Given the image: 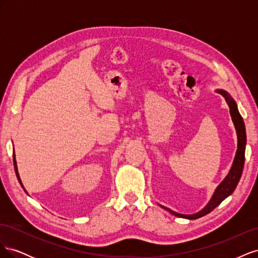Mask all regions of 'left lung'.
<instances>
[{
    "label": "left lung",
    "instance_id": "1",
    "mask_svg": "<svg viewBox=\"0 0 258 258\" xmlns=\"http://www.w3.org/2000/svg\"><path fill=\"white\" fill-rule=\"evenodd\" d=\"M218 93L225 98L226 102H227L229 108H230V115H231V119L233 121V124H235L236 130H237V136H238V150L236 153V157L235 160H233L232 167L229 171L228 175L225 177L224 181L218 185V187L216 188L213 197L211 198L209 204L206 206V208L202 209L200 212L195 213L191 215H185V214H179L174 212V211L170 210L168 208L162 207L163 209H166L167 211L171 214H173L177 217H183V218H187V220H197L199 217H202L207 215L208 213H210L211 211H213L221 202L227 198L229 195L232 194V191L236 189V187L240 181V177L242 174V170H243V166H244V153H245V144H246V134H245V126H244V121L242 119V117L238 111L237 107V103L235 102L229 93L225 90H216Z\"/></svg>",
    "mask_w": 258,
    "mask_h": 258
}]
</instances>
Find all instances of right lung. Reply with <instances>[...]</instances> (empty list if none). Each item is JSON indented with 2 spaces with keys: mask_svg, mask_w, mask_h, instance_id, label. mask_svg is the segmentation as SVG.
I'll return each instance as SVG.
<instances>
[{
  "mask_svg": "<svg viewBox=\"0 0 258 258\" xmlns=\"http://www.w3.org/2000/svg\"><path fill=\"white\" fill-rule=\"evenodd\" d=\"M13 157H14V167H15V172H16V175H17L18 181H19L20 185L22 186V188H23V185H22V183H21V179H20V177H19V173H18V169H17V162H16V158H15V152H14V154H13ZM23 189H25V188H23ZM25 190H26V189H25Z\"/></svg>",
  "mask_w": 258,
  "mask_h": 258,
  "instance_id": "1",
  "label": "right lung"
}]
</instances>
